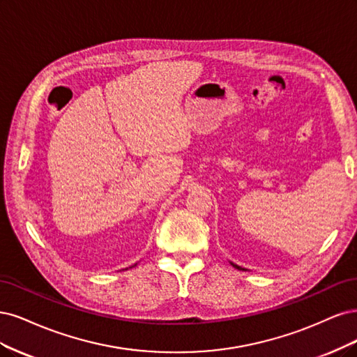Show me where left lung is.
Returning <instances> with one entry per match:
<instances>
[{
    "instance_id": "obj_1",
    "label": "left lung",
    "mask_w": 357,
    "mask_h": 357,
    "mask_svg": "<svg viewBox=\"0 0 357 357\" xmlns=\"http://www.w3.org/2000/svg\"><path fill=\"white\" fill-rule=\"evenodd\" d=\"M231 266H233V267H236V268H237V270H245V268H241V267H238V266H236V264H233V262H231Z\"/></svg>"
}]
</instances>
